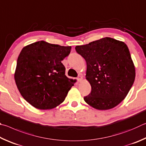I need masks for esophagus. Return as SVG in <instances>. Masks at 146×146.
<instances>
[{"label":"esophagus","instance_id":"esophagus-1","mask_svg":"<svg viewBox=\"0 0 146 146\" xmlns=\"http://www.w3.org/2000/svg\"><path fill=\"white\" fill-rule=\"evenodd\" d=\"M78 82H81V81H83L82 76H79V77L78 78Z\"/></svg>","mask_w":146,"mask_h":146}]
</instances>
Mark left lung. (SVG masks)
<instances>
[{
    "label": "left lung",
    "instance_id": "1",
    "mask_svg": "<svg viewBox=\"0 0 146 146\" xmlns=\"http://www.w3.org/2000/svg\"><path fill=\"white\" fill-rule=\"evenodd\" d=\"M86 62V80L92 90L84 100L99 110L114 108L124 100L135 78V68L126 43L105 37L78 45Z\"/></svg>",
    "mask_w": 146,
    "mask_h": 146
}]
</instances>
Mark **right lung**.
<instances>
[{
  "mask_svg": "<svg viewBox=\"0 0 146 146\" xmlns=\"http://www.w3.org/2000/svg\"><path fill=\"white\" fill-rule=\"evenodd\" d=\"M70 50V46L45 41L22 48L14 78L20 94L31 105L40 110H50L65 100L74 80L66 77L61 61L68 56Z\"/></svg>",
  "mask_w": 146,
  "mask_h": 146,
  "instance_id": "1",
  "label": "right lung"
}]
</instances>
